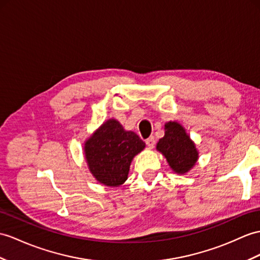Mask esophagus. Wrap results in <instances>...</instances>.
<instances>
[{
	"label": "esophagus",
	"mask_w": 260,
	"mask_h": 260,
	"mask_svg": "<svg viewBox=\"0 0 260 260\" xmlns=\"http://www.w3.org/2000/svg\"><path fill=\"white\" fill-rule=\"evenodd\" d=\"M145 143H147V145H148L149 148H153V147H154V144H155L154 137H153V136H151L149 139H147V140H145Z\"/></svg>",
	"instance_id": "1"
}]
</instances>
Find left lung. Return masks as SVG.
I'll use <instances>...</instances> for the list:
<instances>
[{"label":"left lung","instance_id":"8db88e82","mask_svg":"<svg viewBox=\"0 0 260 260\" xmlns=\"http://www.w3.org/2000/svg\"><path fill=\"white\" fill-rule=\"evenodd\" d=\"M164 130V137L156 143V150L166 156L170 168L175 173L188 172L199 159V152L194 142L179 122H167Z\"/></svg>","mask_w":260,"mask_h":260}]
</instances>
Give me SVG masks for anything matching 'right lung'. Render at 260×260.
I'll return each mask as SVG.
<instances>
[{"instance_id": "1", "label": "right lung", "mask_w": 260, "mask_h": 260, "mask_svg": "<svg viewBox=\"0 0 260 260\" xmlns=\"http://www.w3.org/2000/svg\"><path fill=\"white\" fill-rule=\"evenodd\" d=\"M145 143L132 131H125L116 119L107 120L85 142V157L90 173L101 184L120 186L128 179L134 157Z\"/></svg>"}]
</instances>
